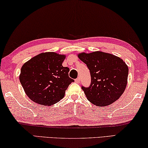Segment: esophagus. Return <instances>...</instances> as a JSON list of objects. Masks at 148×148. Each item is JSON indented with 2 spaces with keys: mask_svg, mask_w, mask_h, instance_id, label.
Returning a JSON list of instances; mask_svg holds the SVG:
<instances>
[{
  "mask_svg": "<svg viewBox=\"0 0 148 148\" xmlns=\"http://www.w3.org/2000/svg\"><path fill=\"white\" fill-rule=\"evenodd\" d=\"M75 82H77V83H79V82H80V78H79V77H78V78L75 79Z\"/></svg>",
  "mask_w": 148,
  "mask_h": 148,
  "instance_id": "34e87169",
  "label": "esophagus"
}]
</instances>
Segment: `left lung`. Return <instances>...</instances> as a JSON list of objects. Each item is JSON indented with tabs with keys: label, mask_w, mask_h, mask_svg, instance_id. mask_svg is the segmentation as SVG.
<instances>
[{
	"label": "left lung",
	"mask_w": 148,
	"mask_h": 148,
	"mask_svg": "<svg viewBox=\"0 0 148 148\" xmlns=\"http://www.w3.org/2000/svg\"><path fill=\"white\" fill-rule=\"evenodd\" d=\"M78 56L86 64L91 75L90 86L81 87L88 100L98 107L110 105L118 100L127 83L129 69L123 60L101 51L82 53Z\"/></svg>",
	"instance_id": "1"
}]
</instances>
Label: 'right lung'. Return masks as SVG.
<instances>
[{
	"label": "right lung",
	"mask_w": 148,
	"mask_h": 148,
	"mask_svg": "<svg viewBox=\"0 0 148 148\" xmlns=\"http://www.w3.org/2000/svg\"><path fill=\"white\" fill-rule=\"evenodd\" d=\"M65 58L53 52L41 53L22 66L20 82L34 102L50 106L64 97L69 85L74 81L69 77V67L62 66Z\"/></svg>",
	"instance_id": "obj_1"
}]
</instances>
